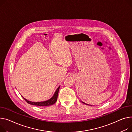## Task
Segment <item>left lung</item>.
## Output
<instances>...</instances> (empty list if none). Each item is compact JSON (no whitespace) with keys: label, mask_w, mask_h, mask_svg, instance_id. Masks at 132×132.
<instances>
[{"label":"left lung","mask_w":132,"mask_h":132,"mask_svg":"<svg viewBox=\"0 0 132 132\" xmlns=\"http://www.w3.org/2000/svg\"><path fill=\"white\" fill-rule=\"evenodd\" d=\"M82 103H84V104H86V103H84V102H83ZM87 104V105H89V104Z\"/></svg>","instance_id":"1"}]
</instances>
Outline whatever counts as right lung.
I'll return each mask as SVG.
<instances>
[{
    "instance_id": "add662e5",
    "label": "right lung",
    "mask_w": 132,
    "mask_h": 132,
    "mask_svg": "<svg viewBox=\"0 0 132 132\" xmlns=\"http://www.w3.org/2000/svg\"><path fill=\"white\" fill-rule=\"evenodd\" d=\"M59 87L60 86H59L58 87V89H57V90L56 91L54 95H53L52 97L50 99L48 100L45 101H43V102H31L30 101H28L26 99H24L26 101V102H27L29 104H32V105H34V106H43V107H46V106H51V105L54 104L55 103H56V102L57 101V98H58V92H59Z\"/></svg>"
}]
</instances>
